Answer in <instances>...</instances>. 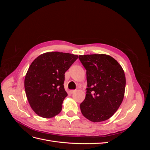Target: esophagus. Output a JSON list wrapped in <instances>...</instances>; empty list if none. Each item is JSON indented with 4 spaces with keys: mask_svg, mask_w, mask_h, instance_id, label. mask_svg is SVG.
<instances>
[{
    "mask_svg": "<svg viewBox=\"0 0 150 150\" xmlns=\"http://www.w3.org/2000/svg\"><path fill=\"white\" fill-rule=\"evenodd\" d=\"M76 91V90H74V89H72V90H70V93L71 94H72V93H74V92Z\"/></svg>",
    "mask_w": 150,
    "mask_h": 150,
    "instance_id": "esophagus-1",
    "label": "esophagus"
}]
</instances>
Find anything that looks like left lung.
<instances>
[{"label": "left lung", "mask_w": 150, "mask_h": 150, "mask_svg": "<svg viewBox=\"0 0 150 150\" xmlns=\"http://www.w3.org/2000/svg\"><path fill=\"white\" fill-rule=\"evenodd\" d=\"M86 69L88 88L80 104L83 115L89 121H106L118 110L126 86L124 70L118 62L106 54L79 56Z\"/></svg>", "instance_id": "8db88e82"}]
</instances>
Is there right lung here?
I'll list each match as a JSON object with an SVG mask.
<instances>
[{
  "mask_svg": "<svg viewBox=\"0 0 150 150\" xmlns=\"http://www.w3.org/2000/svg\"><path fill=\"white\" fill-rule=\"evenodd\" d=\"M78 56L69 53L48 52L31 63L24 79L29 103L38 116L51 118L57 115L67 93L64 74Z\"/></svg>",
  "mask_w": 150,
  "mask_h": 150,
  "instance_id": "right-lung-1",
  "label": "right lung"
}]
</instances>
